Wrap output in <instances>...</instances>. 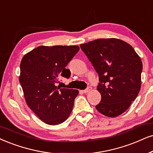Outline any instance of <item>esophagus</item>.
<instances>
[{"label": "esophagus", "mask_w": 153, "mask_h": 153, "mask_svg": "<svg viewBox=\"0 0 153 153\" xmlns=\"http://www.w3.org/2000/svg\"><path fill=\"white\" fill-rule=\"evenodd\" d=\"M91 90H92V88H91V87H88V88H87L85 90H83L82 92H83V93H88V92H90Z\"/></svg>", "instance_id": "esophagus-1"}]
</instances>
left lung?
<instances>
[{"label":"left lung","mask_w":153,"mask_h":153,"mask_svg":"<svg viewBox=\"0 0 153 153\" xmlns=\"http://www.w3.org/2000/svg\"><path fill=\"white\" fill-rule=\"evenodd\" d=\"M80 48L99 75L97 89L102 99L97 110L108 117L123 114L140 92V56L130 44L115 38L99 39L80 44Z\"/></svg>","instance_id":"8db88e82"}]
</instances>
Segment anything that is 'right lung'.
I'll use <instances>...</instances> for the list:
<instances>
[{
	"mask_svg": "<svg viewBox=\"0 0 153 153\" xmlns=\"http://www.w3.org/2000/svg\"><path fill=\"white\" fill-rule=\"evenodd\" d=\"M79 49L78 46H40L22 59L19 80L25 101L46 124L64 122L72 111L78 90L61 88L56 82L59 75L70 77L65 66Z\"/></svg>",
	"mask_w": 153,
	"mask_h": 153,
	"instance_id": "right-lung-1",
	"label": "right lung"
}]
</instances>
